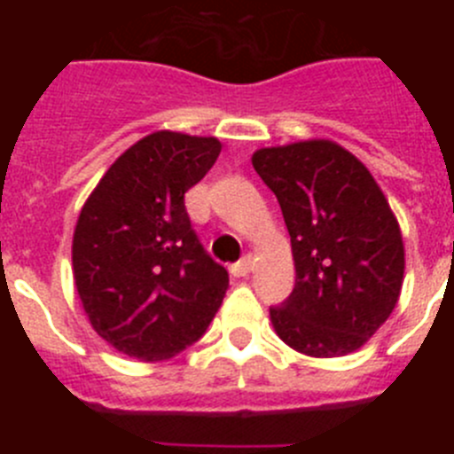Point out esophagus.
Instances as JSON below:
<instances>
[{
    "label": "esophagus",
    "instance_id": "34e87169",
    "mask_svg": "<svg viewBox=\"0 0 454 454\" xmlns=\"http://www.w3.org/2000/svg\"><path fill=\"white\" fill-rule=\"evenodd\" d=\"M252 268H254V256L246 254L239 263H234L230 270H231V275H234V277H247L252 272Z\"/></svg>",
    "mask_w": 454,
    "mask_h": 454
}]
</instances>
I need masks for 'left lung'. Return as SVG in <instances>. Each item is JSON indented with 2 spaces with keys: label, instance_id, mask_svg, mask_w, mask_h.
<instances>
[{
  "label": "left lung",
  "instance_id": "obj_1",
  "mask_svg": "<svg viewBox=\"0 0 454 454\" xmlns=\"http://www.w3.org/2000/svg\"><path fill=\"white\" fill-rule=\"evenodd\" d=\"M252 166L291 234L295 288L270 309L277 336L318 359L356 352L393 314L404 282L403 231L387 195L330 138L262 147Z\"/></svg>",
  "mask_w": 454,
  "mask_h": 454
}]
</instances>
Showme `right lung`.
I'll return each mask as SVG.
<instances>
[{
    "label": "right lung",
    "mask_w": 454,
    "mask_h": 454,
    "mask_svg": "<svg viewBox=\"0 0 454 454\" xmlns=\"http://www.w3.org/2000/svg\"><path fill=\"white\" fill-rule=\"evenodd\" d=\"M220 150L215 136L152 131L104 172L74 224L83 311L108 346L138 362H166L195 343L230 286L184 207Z\"/></svg>",
    "instance_id": "1"
}]
</instances>
